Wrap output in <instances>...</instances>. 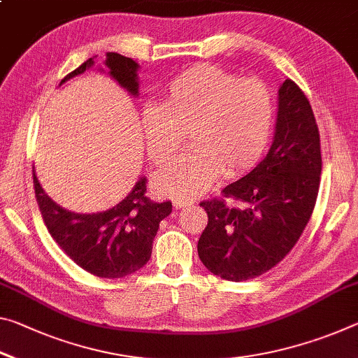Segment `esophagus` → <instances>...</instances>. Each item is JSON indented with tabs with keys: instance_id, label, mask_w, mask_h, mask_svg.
<instances>
[{
	"instance_id": "34e87169",
	"label": "esophagus",
	"mask_w": 358,
	"mask_h": 358,
	"mask_svg": "<svg viewBox=\"0 0 358 358\" xmlns=\"http://www.w3.org/2000/svg\"><path fill=\"white\" fill-rule=\"evenodd\" d=\"M191 203H192V201H189V199H183V197H177V199L173 201V207H175V208H183V207L191 206Z\"/></svg>"
}]
</instances>
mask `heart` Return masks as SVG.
Returning <instances> with one entry per match:
<instances>
[{"mask_svg": "<svg viewBox=\"0 0 358 358\" xmlns=\"http://www.w3.org/2000/svg\"><path fill=\"white\" fill-rule=\"evenodd\" d=\"M274 100L257 78H241L217 65L191 66L162 90L159 106L141 115L146 152L162 167L183 148L192 150L156 178L166 196L207 191L220 172L237 177L259 161L271 138Z\"/></svg>", "mask_w": 358, "mask_h": 358, "instance_id": "heart-1", "label": "heart"}]
</instances>
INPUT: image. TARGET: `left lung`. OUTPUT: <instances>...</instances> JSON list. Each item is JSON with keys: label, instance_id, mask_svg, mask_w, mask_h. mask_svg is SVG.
<instances>
[{"label": "left lung", "instance_id": "1", "mask_svg": "<svg viewBox=\"0 0 358 358\" xmlns=\"http://www.w3.org/2000/svg\"><path fill=\"white\" fill-rule=\"evenodd\" d=\"M320 173L314 113L298 84L285 79L268 155L250 173L226 186L221 197L199 203L208 217L197 242L202 264L231 282L255 279L279 264L309 223Z\"/></svg>", "mask_w": 358, "mask_h": 358}]
</instances>
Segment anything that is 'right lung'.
<instances>
[{"mask_svg":"<svg viewBox=\"0 0 358 358\" xmlns=\"http://www.w3.org/2000/svg\"><path fill=\"white\" fill-rule=\"evenodd\" d=\"M94 65V57L66 75L62 83ZM105 65L111 78L138 95V64L108 52ZM60 83V84H62ZM36 202L44 224L71 261L101 279H119L148 263L159 223L172 212V202H152L146 196V178H140L126 199L100 213H75L62 208L43 191L33 170Z\"/></svg>","mask_w":358,"mask_h":358,"instance_id":"right-lung-1","label":"right lung"}]
</instances>
